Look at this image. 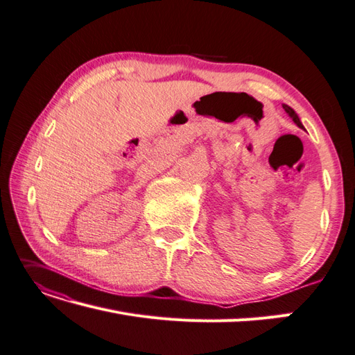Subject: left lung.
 <instances>
[{"instance_id": "left-lung-1", "label": "left lung", "mask_w": 355, "mask_h": 355, "mask_svg": "<svg viewBox=\"0 0 355 355\" xmlns=\"http://www.w3.org/2000/svg\"><path fill=\"white\" fill-rule=\"evenodd\" d=\"M284 109H285V111L288 112V115L291 116V118H293V120H294V123L298 125V127H302V129H303V124H302V121H300V118H298V115L294 112V109L293 107H289L288 105H284Z\"/></svg>"}]
</instances>
